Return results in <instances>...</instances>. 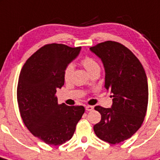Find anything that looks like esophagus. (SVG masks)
Instances as JSON below:
<instances>
[{"mask_svg":"<svg viewBox=\"0 0 160 160\" xmlns=\"http://www.w3.org/2000/svg\"><path fill=\"white\" fill-rule=\"evenodd\" d=\"M86 110H87V111H88V112H90V111H92V110H93L94 109V108L92 107V106H89V105H87V106H86Z\"/></svg>","mask_w":160,"mask_h":160,"instance_id":"obj_1","label":"esophagus"}]
</instances>
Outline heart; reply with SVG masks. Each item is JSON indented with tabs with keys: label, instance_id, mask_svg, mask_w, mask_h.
Wrapping results in <instances>:
<instances>
[{
	"label": "heart",
	"instance_id": "heart-1",
	"mask_svg": "<svg viewBox=\"0 0 160 160\" xmlns=\"http://www.w3.org/2000/svg\"><path fill=\"white\" fill-rule=\"evenodd\" d=\"M81 63L90 73H92L95 69H100V66H99V63L94 58L91 57H85L84 58H82L81 61ZM73 72V65L72 64H69V65H67L65 66L63 73L64 79H65V81H69V79H70Z\"/></svg>",
	"mask_w": 160,
	"mask_h": 160
}]
</instances>
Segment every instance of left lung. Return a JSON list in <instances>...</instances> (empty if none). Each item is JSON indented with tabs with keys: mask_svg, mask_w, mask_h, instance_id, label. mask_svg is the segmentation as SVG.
<instances>
[{
	"mask_svg": "<svg viewBox=\"0 0 160 160\" xmlns=\"http://www.w3.org/2000/svg\"><path fill=\"white\" fill-rule=\"evenodd\" d=\"M105 69V85L112 95L110 108L95 106L101 121L94 125L99 138L111 144L125 141L141 127L148 104V83L141 62L129 48L115 41L90 48Z\"/></svg>",
	"mask_w": 160,
	"mask_h": 160,
	"instance_id": "1",
	"label": "left lung"
}]
</instances>
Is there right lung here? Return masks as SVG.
Returning a JSON list of instances; mask_svg holds the SVG:
<instances>
[{
	"mask_svg": "<svg viewBox=\"0 0 160 160\" xmlns=\"http://www.w3.org/2000/svg\"><path fill=\"white\" fill-rule=\"evenodd\" d=\"M81 48L46 44L28 58L19 74L17 99L23 123L32 134L58 146L73 137L85 112L83 106L58 104L57 90L65 83L64 69Z\"/></svg>",
	"mask_w": 160,
	"mask_h": 160,
	"instance_id": "obj_1",
	"label": "right lung"
}]
</instances>
